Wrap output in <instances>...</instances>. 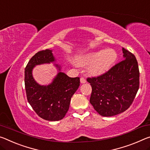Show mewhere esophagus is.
<instances>
[{
    "instance_id": "esophagus-1",
    "label": "esophagus",
    "mask_w": 150,
    "mask_h": 150,
    "mask_svg": "<svg viewBox=\"0 0 150 150\" xmlns=\"http://www.w3.org/2000/svg\"><path fill=\"white\" fill-rule=\"evenodd\" d=\"M80 81H81V83H85L86 82V79H85L84 77H81Z\"/></svg>"
}]
</instances>
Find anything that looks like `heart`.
Wrapping results in <instances>:
<instances>
[{"mask_svg":"<svg viewBox=\"0 0 150 150\" xmlns=\"http://www.w3.org/2000/svg\"><path fill=\"white\" fill-rule=\"evenodd\" d=\"M117 59L113 49H108L89 53L79 57L77 62L79 65H91L89 72L94 75H101L109 69Z\"/></svg>","mask_w":150,"mask_h":150,"instance_id":"obj_1","label":"heart"}]
</instances>
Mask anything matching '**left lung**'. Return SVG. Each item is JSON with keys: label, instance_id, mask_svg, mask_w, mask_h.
Segmentation results:
<instances>
[{"label": "left lung", "instance_id": "1", "mask_svg": "<svg viewBox=\"0 0 150 150\" xmlns=\"http://www.w3.org/2000/svg\"><path fill=\"white\" fill-rule=\"evenodd\" d=\"M124 59L97 77H87L92 87L89 101L99 115L111 117L123 112L134 101L139 87L135 55L122 48Z\"/></svg>", "mask_w": 150, "mask_h": 150}]
</instances>
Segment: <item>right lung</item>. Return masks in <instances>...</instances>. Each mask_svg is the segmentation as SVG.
I'll return each instance as SVG.
<instances>
[{"instance_id": "add662e5", "label": "right lung", "mask_w": 150, "mask_h": 150, "mask_svg": "<svg viewBox=\"0 0 150 150\" xmlns=\"http://www.w3.org/2000/svg\"><path fill=\"white\" fill-rule=\"evenodd\" d=\"M54 61L51 50H42L30 59L25 69L28 102L40 117L48 121H59L65 117L69 108L71 97L80 85L79 77H69L62 72H59L53 83L47 86L38 84L32 75L33 67ZM56 66L60 71V67Z\"/></svg>"}]
</instances>
